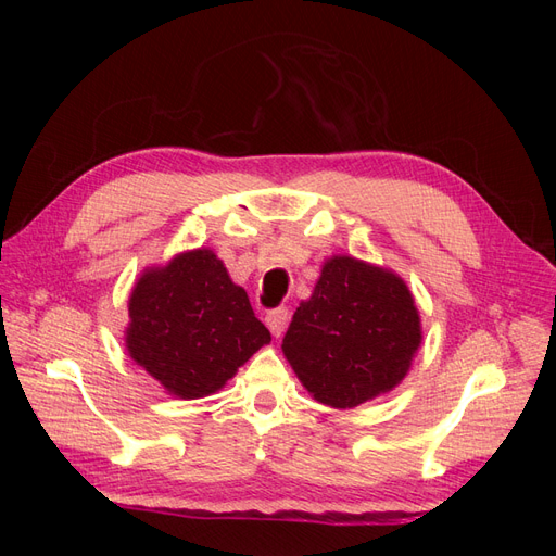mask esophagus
Wrapping results in <instances>:
<instances>
[{
	"label": "esophagus",
	"instance_id": "1",
	"mask_svg": "<svg viewBox=\"0 0 556 556\" xmlns=\"http://www.w3.org/2000/svg\"><path fill=\"white\" fill-rule=\"evenodd\" d=\"M288 319H290L288 308H276L266 315V327L271 329L276 339H280V336L285 333V327H288Z\"/></svg>",
	"mask_w": 556,
	"mask_h": 556
}]
</instances>
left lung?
Returning <instances> with one entry per match:
<instances>
[{
    "label": "left lung",
    "mask_w": 556,
    "mask_h": 556,
    "mask_svg": "<svg viewBox=\"0 0 556 556\" xmlns=\"http://www.w3.org/2000/svg\"><path fill=\"white\" fill-rule=\"evenodd\" d=\"M419 343L408 285L387 268L336 255L299 304L282 352L315 401L345 410L394 390Z\"/></svg>",
    "instance_id": "1"
}]
</instances>
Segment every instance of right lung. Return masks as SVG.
<instances>
[{
	"instance_id": "add662e5",
	"label": "right lung",
	"mask_w": 556,
	"mask_h": 556,
	"mask_svg": "<svg viewBox=\"0 0 556 556\" xmlns=\"http://www.w3.org/2000/svg\"><path fill=\"white\" fill-rule=\"evenodd\" d=\"M271 333L213 250L146 268L129 296V357L180 399L225 387Z\"/></svg>"
}]
</instances>
